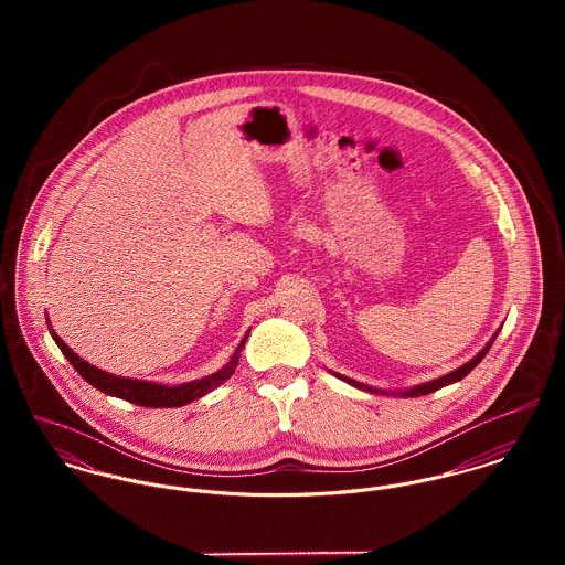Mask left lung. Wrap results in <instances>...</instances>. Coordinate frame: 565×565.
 Segmentation results:
<instances>
[{"mask_svg":"<svg viewBox=\"0 0 565 565\" xmlns=\"http://www.w3.org/2000/svg\"><path fill=\"white\" fill-rule=\"evenodd\" d=\"M493 339H495V334H493ZM493 339L484 345L483 350L472 359V361H468L466 365H461L459 370H455V372H450V374H446V376H441V379H437V381H430V383H424V385H417V387H413V390H408V392H403L401 396L404 398H408V396H426V394H430V392H437V390H441V387H446V385H450V383H457V381H461L463 376H468L481 361H483L484 354H487V350L491 348V343H493ZM339 376V374H337ZM341 381H345V383H350V385H354V387H359V390H367V392H374L372 387H365V385H361V383H354V381H350V379H343V376H339Z\"/></svg>","mask_w":565,"mask_h":565,"instance_id":"left-lung-1","label":"left lung"}]
</instances>
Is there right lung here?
<instances>
[{
  "label": "right lung",
  "instance_id": "1",
  "mask_svg": "<svg viewBox=\"0 0 565 565\" xmlns=\"http://www.w3.org/2000/svg\"><path fill=\"white\" fill-rule=\"evenodd\" d=\"M54 341L58 343L61 352L67 356V361L78 370L82 379L86 383H90L95 390L108 394V396H117L121 401H128V403L139 404V406H148V408H171V406H182V404L193 403L202 396H206L209 392H213L217 385H222L224 381H228L235 370H237V363H239V356H242L243 345H245V339L243 337L239 348L235 350L233 359L228 361L226 367H222L220 372L211 374V376H204L200 381H191V383H184V385H178V387H164V385H157V383H146V381H132V379H121V376H113L108 372H102L93 365H88L86 361H82L81 356L50 328Z\"/></svg>",
  "mask_w": 565,
  "mask_h": 565
}]
</instances>
